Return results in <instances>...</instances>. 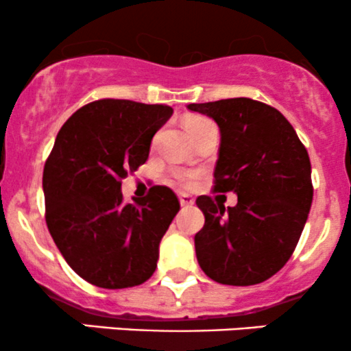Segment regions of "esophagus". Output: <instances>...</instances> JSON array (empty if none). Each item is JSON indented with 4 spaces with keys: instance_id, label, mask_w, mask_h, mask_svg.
<instances>
[{
    "instance_id": "34e87169",
    "label": "esophagus",
    "mask_w": 351,
    "mask_h": 351,
    "mask_svg": "<svg viewBox=\"0 0 351 351\" xmlns=\"http://www.w3.org/2000/svg\"><path fill=\"white\" fill-rule=\"evenodd\" d=\"M178 198H180V204L184 208H191L193 204H195V198H191L189 195H180Z\"/></svg>"
}]
</instances>
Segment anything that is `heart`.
Instances as JSON below:
<instances>
[{
	"label": "heart",
	"instance_id": "b5f03b06",
	"mask_svg": "<svg viewBox=\"0 0 351 351\" xmlns=\"http://www.w3.org/2000/svg\"><path fill=\"white\" fill-rule=\"evenodd\" d=\"M208 125H213V122L206 117H193L186 122V130L189 132V135H196L201 128L208 127ZM171 178L180 184L181 188L184 189H191L196 186L199 178V171L196 170H183V168H178V170H173L171 171Z\"/></svg>",
	"mask_w": 351,
	"mask_h": 351
}]
</instances>
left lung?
<instances>
[{
	"mask_svg": "<svg viewBox=\"0 0 351 351\" xmlns=\"http://www.w3.org/2000/svg\"><path fill=\"white\" fill-rule=\"evenodd\" d=\"M188 108L219 127L215 193L237 195L228 209L211 196L196 199L204 215L195 236L199 267L219 284H261L291 259L304 231L313 198L307 148L267 104L237 97Z\"/></svg>",
	"mask_w": 351,
	"mask_h": 351,
	"instance_id": "left-lung-1",
	"label": "left lung"
}]
</instances>
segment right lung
I'll use <instances>...</instances> for the list:
<instances>
[{
	"label": "right lung",
	"instance_id": "1",
	"mask_svg": "<svg viewBox=\"0 0 351 351\" xmlns=\"http://www.w3.org/2000/svg\"><path fill=\"white\" fill-rule=\"evenodd\" d=\"M171 114L163 104L100 99L74 112L56 136L43 173L46 224L88 284L135 287L155 272L180 201L155 184L145 198L125 203L120 186L147 162L153 135Z\"/></svg>",
	"mask_w": 351,
	"mask_h": 351
}]
</instances>
